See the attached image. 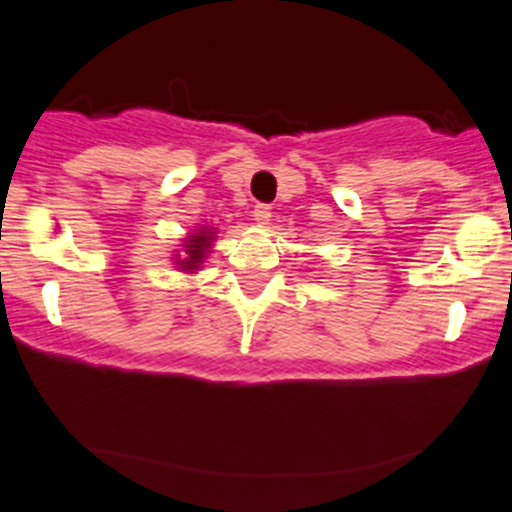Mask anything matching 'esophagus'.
I'll return each instance as SVG.
<instances>
[{"instance_id": "obj_1", "label": "esophagus", "mask_w": 512, "mask_h": 512, "mask_svg": "<svg viewBox=\"0 0 512 512\" xmlns=\"http://www.w3.org/2000/svg\"><path fill=\"white\" fill-rule=\"evenodd\" d=\"M252 218H255L260 225H267L272 218V208L265 206V203H257L255 211H252Z\"/></svg>"}]
</instances>
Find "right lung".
Here are the masks:
<instances>
[{
  "label": "right lung",
  "mask_w": 512,
  "mask_h": 512,
  "mask_svg": "<svg viewBox=\"0 0 512 512\" xmlns=\"http://www.w3.org/2000/svg\"><path fill=\"white\" fill-rule=\"evenodd\" d=\"M213 233L215 228H198L196 233L188 235L184 240V255L176 257V265L184 272H196L211 252V242L215 240Z\"/></svg>",
  "instance_id": "right-lung-1"
}]
</instances>
